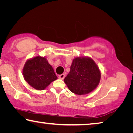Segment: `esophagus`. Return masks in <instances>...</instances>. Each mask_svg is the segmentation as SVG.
Listing matches in <instances>:
<instances>
[{
    "mask_svg": "<svg viewBox=\"0 0 133 133\" xmlns=\"http://www.w3.org/2000/svg\"><path fill=\"white\" fill-rule=\"evenodd\" d=\"M64 77H65L64 74H62V75H60L59 76H58V78H59L60 79H62V80H63Z\"/></svg>",
    "mask_w": 133,
    "mask_h": 133,
    "instance_id": "obj_1",
    "label": "esophagus"
}]
</instances>
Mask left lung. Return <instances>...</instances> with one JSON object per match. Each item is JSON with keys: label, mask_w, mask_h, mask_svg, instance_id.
<instances>
[{"label": "left lung", "mask_w": 133, "mask_h": 133, "mask_svg": "<svg viewBox=\"0 0 133 133\" xmlns=\"http://www.w3.org/2000/svg\"><path fill=\"white\" fill-rule=\"evenodd\" d=\"M100 78V70L94 60L90 57H79L73 60L64 82L72 93L82 95L94 90Z\"/></svg>", "instance_id": "left-lung-1"}]
</instances>
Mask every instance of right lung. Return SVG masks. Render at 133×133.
<instances>
[{"label":"right lung","mask_w":133,"mask_h":133,"mask_svg":"<svg viewBox=\"0 0 133 133\" xmlns=\"http://www.w3.org/2000/svg\"><path fill=\"white\" fill-rule=\"evenodd\" d=\"M23 75L28 84L38 90L45 89L57 78L46 58L40 56L30 58L26 62Z\"/></svg>","instance_id":"right-lung-1"}]
</instances>
